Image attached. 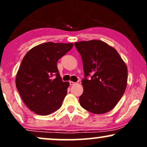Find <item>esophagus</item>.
I'll list each match as a JSON object with an SVG mask.
<instances>
[{
    "instance_id": "obj_1",
    "label": "esophagus",
    "mask_w": 147,
    "mask_h": 147,
    "mask_svg": "<svg viewBox=\"0 0 147 147\" xmlns=\"http://www.w3.org/2000/svg\"><path fill=\"white\" fill-rule=\"evenodd\" d=\"M69 83H70V86H73V85H75V84H76L75 82H72V81H70V82H69Z\"/></svg>"
}]
</instances>
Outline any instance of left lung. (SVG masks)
Segmentation results:
<instances>
[{
    "label": "left lung",
    "instance_id": "left-lung-1",
    "mask_svg": "<svg viewBox=\"0 0 147 147\" xmlns=\"http://www.w3.org/2000/svg\"><path fill=\"white\" fill-rule=\"evenodd\" d=\"M75 45L82 56L85 77L82 81L80 105L92 113H108L125 92L127 66L117 50L102 41H82ZM90 75L88 80L86 77Z\"/></svg>",
    "mask_w": 147,
    "mask_h": 147
}]
</instances>
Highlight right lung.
Returning <instances> with one entry per match:
<instances>
[{"label":"right lung","mask_w":147,"mask_h":147,"mask_svg":"<svg viewBox=\"0 0 147 147\" xmlns=\"http://www.w3.org/2000/svg\"><path fill=\"white\" fill-rule=\"evenodd\" d=\"M72 47V43L47 42L34 47L23 57L16 86L30 111L48 115L61 106L69 82L61 80L57 63Z\"/></svg>","instance_id":"obj_1"}]
</instances>
